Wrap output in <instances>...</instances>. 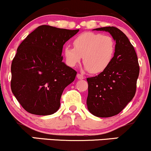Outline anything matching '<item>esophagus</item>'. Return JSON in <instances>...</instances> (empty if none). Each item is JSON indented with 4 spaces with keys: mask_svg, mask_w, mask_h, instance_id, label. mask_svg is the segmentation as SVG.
<instances>
[{
    "mask_svg": "<svg viewBox=\"0 0 151 151\" xmlns=\"http://www.w3.org/2000/svg\"><path fill=\"white\" fill-rule=\"evenodd\" d=\"M77 77L79 79H84V76L82 75V74H77Z\"/></svg>",
    "mask_w": 151,
    "mask_h": 151,
    "instance_id": "1",
    "label": "esophagus"
}]
</instances>
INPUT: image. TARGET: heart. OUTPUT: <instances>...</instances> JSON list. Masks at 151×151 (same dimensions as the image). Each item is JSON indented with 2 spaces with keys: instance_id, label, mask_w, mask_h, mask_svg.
Wrapping results in <instances>:
<instances>
[{
  "instance_id": "heart-1",
  "label": "heart",
  "mask_w": 151,
  "mask_h": 151,
  "mask_svg": "<svg viewBox=\"0 0 151 151\" xmlns=\"http://www.w3.org/2000/svg\"><path fill=\"white\" fill-rule=\"evenodd\" d=\"M74 48L64 49L65 60L70 67L77 65L81 59L88 72L99 74L104 71L113 60L116 52V42L108 35L83 32L73 40Z\"/></svg>"
}]
</instances>
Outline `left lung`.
Here are the masks:
<instances>
[{
	"mask_svg": "<svg viewBox=\"0 0 151 151\" xmlns=\"http://www.w3.org/2000/svg\"><path fill=\"white\" fill-rule=\"evenodd\" d=\"M95 30L111 35L116 40V52L111 63L104 71L86 78V104L93 115L111 117L120 113L135 96L140 67L134 47L122 31L113 26Z\"/></svg>",
	"mask_w": 151,
	"mask_h": 151,
	"instance_id": "obj_1",
	"label": "left lung"
}]
</instances>
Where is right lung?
Segmentation results:
<instances>
[{
	"mask_svg": "<svg viewBox=\"0 0 151 151\" xmlns=\"http://www.w3.org/2000/svg\"><path fill=\"white\" fill-rule=\"evenodd\" d=\"M78 32L41 25L20 43L12 62L10 87L26 111L45 116L60 108L64 89L77 75L62 62V49Z\"/></svg>",
	"mask_w": 151,
	"mask_h": 151,
	"instance_id": "right-lung-1",
	"label": "right lung"
}]
</instances>
